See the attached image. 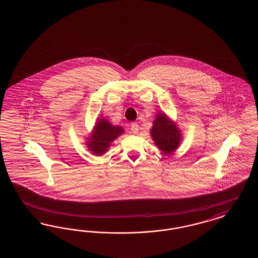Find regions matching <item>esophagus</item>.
Segmentation results:
<instances>
[{
	"mask_svg": "<svg viewBox=\"0 0 258 258\" xmlns=\"http://www.w3.org/2000/svg\"><path fill=\"white\" fill-rule=\"evenodd\" d=\"M139 124L137 122H133L131 124V131L134 133V134H138L139 133Z\"/></svg>",
	"mask_w": 258,
	"mask_h": 258,
	"instance_id": "1",
	"label": "esophagus"
}]
</instances>
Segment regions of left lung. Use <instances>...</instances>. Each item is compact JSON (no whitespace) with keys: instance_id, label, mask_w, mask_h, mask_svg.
<instances>
[{"instance_id":"1","label":"left lung","mask_w":258,"mask_h":258,"mask_svg":"<svg viewBox=\"0 0 258 258\" xmlns=\"http://www.w3.org/2000/svg\"><path fill=\"white\" fill-rule=\"evenodd\" d=\"M151 128V138L164 154L174 152L180 143L181 134L177 124L166 114L158 113Z\"/></svg>"}]
</instances>
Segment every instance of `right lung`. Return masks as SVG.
Instances as JSON below:
<instances>
[{
  "label": "right lung",
  "instance_id": "add662e5",
  "mask_svg": "<svg viewBox=\"0 0 258 258\" xmlns=\"http://www.w3.org/2000/svg\"><path fill=\"white\" fill-rule=\"evenodd\" d=\"M123 132L121 126L113 125L108 119H98L86 145L89 151H92V154L103 155L111 143Z\"/></svg>",
  "mask_w": 258,
  "mask_h": 258
}]
</instances>
